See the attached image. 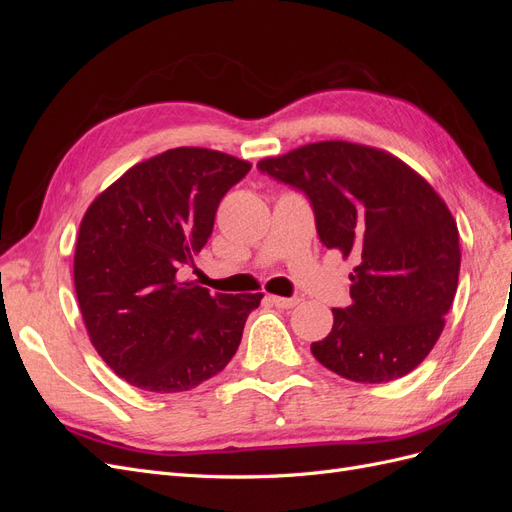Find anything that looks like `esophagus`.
Returning <instances> with one entry per match:
<instances>
[{"instance_id": "1", "label": "esophagus", "mask_w": 512, "mask_h": 512, "mask_svg": "<svg viewBox=\"0 0 512 512\" xmlns=\"http://www.w3.org/2000/svg\"><path fill=\"white\" fill-rule=\"evenodd\" d=\"M269 301L275 305V307H282V309H290L294 305H299V297H275V294H271Z\"/></svg>"}]
</instances>
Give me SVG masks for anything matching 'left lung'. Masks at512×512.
Wrapping results in <instances>:
<instances>
[{
	"instance_id": "1",
	"label": "left lung",
	"mask_w": 512,
	"mask_h": 512,
	"mask_svg": "<svg viewBox=\"0 0 512 512\" xmlns=\"http://www.w3.org/2000/svg\"><path fill=\"white\" fill-rule=\"evenodd\" d=\"M303 192L322 245L354 256L348 307L312 354L337 376L391 382L421 365L459 280V232L436 190L382 149L322 141L258 162Z\"/></svg>"
}]
</instances>
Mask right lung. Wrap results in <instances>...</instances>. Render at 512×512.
I'll list each match as a JSON object with an SVG mask.
<instances>
[{"label": "right lung", "instance_id": "right-lung-1", "mask_svg": "<svg viewBox=\"0 0 512 512\" xmlns=\"http://www.w3.org/2000/svg\"><path fill=\"white\" fill-rule=\"evenodd\" d=\"M250 168L222 151L168 149L89 205L74 252L76 299L91 344L136 389L190 391L235 356L262 294H211L179 271Z\"/></svg>", "mask_w": 512, "mask_h": 512}]
</instances>
